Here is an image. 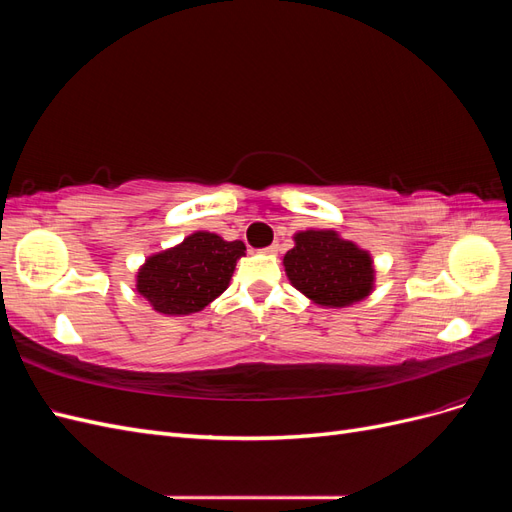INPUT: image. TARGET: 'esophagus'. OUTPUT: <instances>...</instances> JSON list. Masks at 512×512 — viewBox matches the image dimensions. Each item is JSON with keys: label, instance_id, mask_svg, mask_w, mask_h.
I'll return each mask as SVG.
<instances>
[{"label": "esophagus", "instance_id": "esophagus-1", "mask_svg": "<svg viewBox=\"0 0 512 512\" xmlns=\"http://www.w3.org/2000/svg\"><path fill=\"white\" fill-rule=\"evenodd\" d=\"M265 254H271V256H273V254H277V245H269L267 250H265Z\"/></svg>", "mask_w": 512, "mask_h": 512}]
</instances>
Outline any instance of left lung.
<instances>
[{"label":"left lung","instance_id":"8db88e82","mask_svg":"<svg viewBox=\"0 0 512 512\" xmlns=\"http://www.w3.org/2000/svg\"><path fill=\"white\" fill-rule=\"evenodd\" d=\"M294 247L284 256L290 284L320 307H350L376 288L374 258L331 228L294 232Z\"/></svg>","mask_w":512,"mask_h":512}]
</instances>
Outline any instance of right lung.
<instances>
[{
	"label": "right lung",
	"instance_id": "right-lung-1",
	"mask_svg": "<svg viewBox=\"0 0 512 512\" xmlns=\"http://www.w3.org/2000/svg\"><path fill=\"white\" fill-rule=\"evenodd\" d=\"M243 241H226L215 232L196 230L181 243L145 258L136 271V292L164 316H190L228 288Z\"/></svg>",
	"mask_w": 512,
	"mask_h": 512
}]
</instances>
